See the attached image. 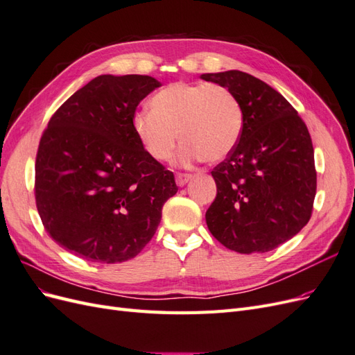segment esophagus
I'll return each instance as SVG.
<instances>
[{
    "instance_id": "obj_1",
    "label": "esophagus",
    "mask_w": 355,
    "mask_h": 355,
    "mask_svg": "<svg viewBox=\"0 0 355 355\" xmlns=\"http://www.w3.org/2000/svg\"><path fill=\"white\" fill-rule=\"evenodd\" d=\"M191 175H188V173H178L176 175V184H178V187H184V185H187L188 182L191 180Z\"/></svg>"
}]
</instances>
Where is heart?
Wrapping results in <instances>:
<instances>
[{"mask_svg": "<svg viewBox=\"0 0 355 355\" xmlns=\"http://www.w3.org/2000/svg\"><path fill=\"white\" fill-rule=\"evenodd\" d=\"M151 111H139L133 130L145 151L166 161L182 142L179 161H219L237 145L243 128L239 99L225 85L173 83L154 94Z\"/></svg>", "mask_w": 355, "mask_h": 355, "instance_id": "heart-1", "label": "heart"}]
</instances>
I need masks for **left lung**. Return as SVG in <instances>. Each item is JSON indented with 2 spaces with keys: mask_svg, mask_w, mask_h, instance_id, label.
I'll list each match as a JSON object with an SVG mask.
<instances>
[{
  "mask_svg": "<svg viewBox=\"0 0 355 355\" xmlns=\"http://www.w3.org/2000/svg\"><path fill=\"white\" fill-rule=\"evenodd\" d=\"M239 99L243 128L228 158L213 168L218 194L209 231L227 249L265 253L308 223L315 198L314 149L302 118L283 96L241 71L202 73Z\"/></svg>",
  "mask_w": 355,
  "mask_h": 355,
  "instance_id": "8db88e82",
  "label": "left lung"
}]
</instances>
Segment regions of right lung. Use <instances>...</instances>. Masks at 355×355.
I'll return each mask as SVG.
<instances>
[{
    "mask_svg": "<svg viewBox=\"0 0 355 355\" xmlns=\"http://www.w3.org/2000/svg\"><path fill=\"white\" fill-rule=\"evenodd\" d=\"M161 83L99 75L63 103L42 133L35 200L50 237L83 259L116 263L151 241L175 176L133 130L137 105Z\"/></svg>",
    "mask_w": 355,
    "mask_h": 355,
    "instance_id": "right-lung-1",
    "label": "right lung"
}]
</instances>
